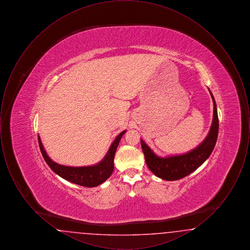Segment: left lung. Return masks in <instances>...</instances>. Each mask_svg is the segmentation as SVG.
Masks as SVG:
<instances>
[{
	"instance_id": "left-lung-1",
	"label": "left lung",
	"mask_w": 250,
	"mask_h": 250,
	"mask_svg": "<svg viewBox=\"0 0 250 250\" xmlns=\"http://www.w3.org/2000/svg\"><path fill=\"white\" fill-rule=\"evenodd\" d=\"M210 94L214 102V115L211 129L206 139L194 150L184 155L159 157L143 140H141L146 164L155 176L166 181L184 178L196 170L212 154L217 140L219 124L214 95H212L211 91Z\"/></svg>"
}]
</instances>
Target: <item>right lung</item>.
Listing matches in <instances>:
<instances>
[{
    "label": "right lung",
    "mask_w": 250,
    "mask_h": 250,
    "mask_svg": "<svg viewBox=\"0 0 250 250\" xmlns=\"http://www.w3.org/2000/svg\"><path fill=\"white\" fill-rule=\"evenodd\" d=\"M125 131L121 132L119 135L116 137L114 142L110 145L107 155L105 157L96 165L88 167H67L60 165L58 163H55L52 161L49 156L47 155L43 144L41 143L40 137L38 136V143L40 147V151L42 155L47 162L49 167L62 178L69 181L73 184L86 187V188H94L101 185L104 183L112 173L114 169V155L116 149L118 147L120 141L123 137V135L125 133Z\"/></svg>",
    "instance_id": "obj_1"
}]
</instances>
